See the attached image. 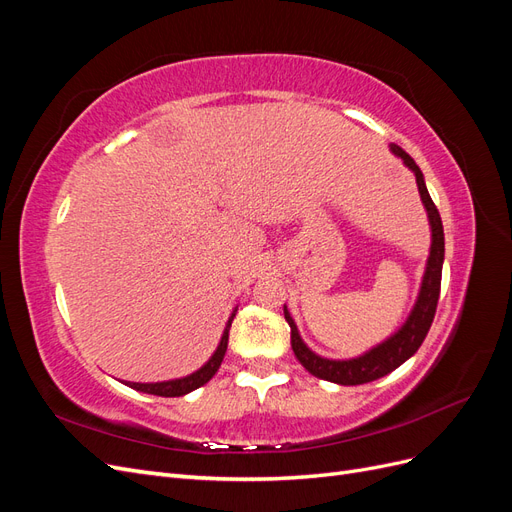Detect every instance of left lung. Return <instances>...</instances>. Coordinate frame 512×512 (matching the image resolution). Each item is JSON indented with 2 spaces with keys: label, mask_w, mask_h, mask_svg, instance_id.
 I'll return each instance as SVG.
<instances>
[{
  "label": "left lung",
  "mask_w": 512,
  "mask_h": 512,
  "mask_svg": "<svg viewBox=\"0 0 512 512\" xmlns=\"http://www.w3.org/2000/svg\"><path fill=\"white\" fill-rule=\"evenodd\" d=\"M391 151L397 158L404 160V164L414 173L418 194H421V200L427 209L429 226H431V247H429L425 275L421 282V290H418L416 303L412 307L410 316L406 318V322L401 324V329L397 333H393L389 339H384L382 344L367 350L361 356H356V359L333 361V359H324V356H318L316 352H312L303 344L297 324H294L290 312L284 305V316H286V322L290 324L292 352L299 359V363L312 376H316L320 380L342 384V386H354V384H365L371 380H378L386 374H391V371L397 369L401 363H406L410 356L418 348H421L423 339L429 333L433 316H436V307H438L440 282H442V262H444V228H442L440 213L427 192L421 168L416 166V162L401 147L391 145Z\"/></svg>",
  "instance_id": "obj_1"
}]
</instances>
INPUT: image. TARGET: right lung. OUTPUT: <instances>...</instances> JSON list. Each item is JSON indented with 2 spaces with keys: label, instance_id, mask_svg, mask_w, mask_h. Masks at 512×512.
I'll return each instance as SVG.
<instances>
[{
  "label": "right lung",
  "instance_id": "obj_1",
  "mask_svg": "<svg viewBox=\"0 0 512 512\" xmlns=\"http://www.w3.org/2000/svg\"><path fill=\"white\" fill-rule=\"evenodd\" d=\"M235 312H237V309H235ZM235 312H232L230 318H228V324H226L224 335L220 339L218 350H215L211 359L203 367H200L198 371H194V374L185 376V378H177V380H166V382H145V384L143 382H126V386H130V389H134V391L149 393V395L181 397V395L192 393L194 389H198V386L207 384L215 376V371L220 369V365L224 361V354H226V348H228V331H230L232 318H235Z\"/></svg>",
  "mask_w": 512,
  "mask_h": 512
}]
</instances>
